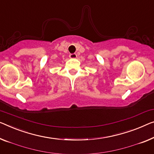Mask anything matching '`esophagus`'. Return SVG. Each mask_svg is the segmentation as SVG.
I'll list each match as a JSON object with an SVG mask.
<instances>
[{
	"instance_id": "34e87169",
	"label": "esophagus",
	"mask_w": 154,
	"mask_h": 154,
	"mask_svg": "<svg viewBox=\"0 0 154 154\" xmlns=\"http://www.w3.org/2000/svg\"><path fill=\"white\" fill-rule=\"evenodd\" d=\"M69 57L71 59H76L77 57V55L76 53H73V54H70Z\"/></svg>"
}]
</instances>
